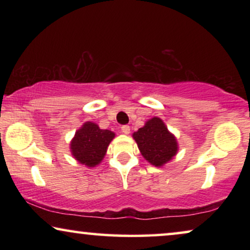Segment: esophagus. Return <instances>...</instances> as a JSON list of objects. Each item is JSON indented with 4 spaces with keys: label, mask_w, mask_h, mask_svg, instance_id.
Masks as SVG:
<instances>
[{
    "label": "esophagus",
    "mask_w": 250,
    "mask_h": 250,
    "mask_svg": "<svg viewBox=\"0 0 250 250\" xmlns=\"http://www.w3.org/2000/svg\"><path fill=\"white\" fill-rule=\"evenodd\" d=\"M122 132L124 133V134H129V132H131V128H129L128 125H123L122 126Z\"/></svg>",
    "instance_id": "obj_1"
}]
</instances>
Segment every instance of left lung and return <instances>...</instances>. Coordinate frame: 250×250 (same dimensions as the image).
Returning a JSON list of instances; mask_svg holds the SVG:
<instances>
[{
  "mask_svg": "<svg viewBox=\"0 0 250 250\" xmlns=\"http://www.w3.org/2000/svg\"><path fill=\"white\" fill-rule=\"evenodd\" d=\"M133 138L138 143L142 156L155 166H163L177 152V142L173 134L158 117H153L143 127L134 132Z\"/></svg>",
  "mask_w": 250,
  "mask_h": 250,
  "instance_id": "1",
  "label": "left lung"
}]
</instances>
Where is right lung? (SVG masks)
<instances>
[{
  "instance_id": "1",
  "label": "right lung",
  "mask_w": 250,
  "mask_h": 250,
  "mask_svg": "<svg viewBox=\"0 0 250 250\" xmlns=\"http://www.w3.org/2000/svg\"><path fill=\"white\" fill-rule=\"evenodd\" d=\"M115 133L101 129L94 123L87 122L78 129L70 143L71 153L83 165L94 167L104 158Z\"/></svg>"
}]
</instances>
